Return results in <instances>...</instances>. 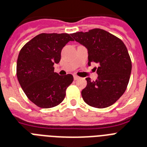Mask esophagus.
Segmentation results:
<instances>
[{
	"instance_id": "1",
	"label": "esophagus",
	"mask_w": 147,
	"mask_h": 147,
	"mask_svg": "<svg viewBox=\"0 0 147 147\" xmlns=\"http://www.w3.org/2000/svg\"><path fill=\"white\" fill-rule=\"evenodd\" d=\"M79 78H80V77H79L78 76H76V75H74V79L75 80H78Z\"/></svg>"
}]
</instances>
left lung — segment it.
<instances>
[{"label": "left lung", "instance_id": "8db88e82", "mask_svg": "<svg viewBox=\"0 0 147 147\" xmlns=\"http://www.w3.org/2000/svg\"><path fill=\"white\" fill-rule=\"evenodd\" d=\"M71 36L88 49V65L98 64L95 67L98 80L86 79L87 86L81 93L83 100L96 108L111 106L124 94L130 79L131 61L125 45L119 38L100 28L74 33Z\"/></svg>", "mask_w": 147, "mask_h": 147}]
</instances>
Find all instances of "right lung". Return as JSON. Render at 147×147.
<instances>
[{"mask_svg":"<svg viewBox=\"0 0 147 147\" xmlns=\"http://www.w3.org/2000/svg\"><path fill=\"white\" fill-rule=\"evenodd\" d=\"M68 34L42 33L28 41L19 52L16 75L29 100L40 108H51L65 99L67 88L72 83L71 74L54 72L61 60V52L69 41Z\"/></svg>","mask_w":147,"mask_h":147,"instance_id":"1","label":"right lung"}]
</instances>
